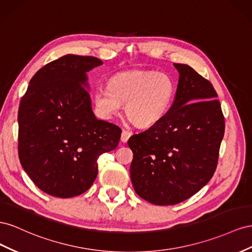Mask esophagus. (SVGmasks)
<instances>
[{
    "label": "esophagus",
    "mask_w": 252,
    "mask_h": 252,
    "mask_svg": "<svg viewBox=\"0 0 252 252\" xmlns=\"http://www.w3.org/2000/svg\"><path fill=\"white\" fill-rule=\"evenodd\" d=\"M131 135H132L131 132H128L126 130H124V131H122V133H121V141L122 142H126L128 140V138L131 137Z\"/></svg>",
    "instance_id": "1"
}]
</instances>
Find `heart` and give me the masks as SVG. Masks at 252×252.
<instances>
[{"label":"heart","instance_id":"1","mask_svg":"<svg viewBox=\"0 0 252 252\" xmlns=\"http://www.w3.org/2000/svg\"><path fill=\"white\" fill-rule=\"evenodd\" d=\"M174 96V82L166 73L131 71L113 77L107 86H98L93 102L99 116L109 119L125 105L126 117L138 126L160 120Z\"/></svg>","mask_w":252,"mask_h":252}]
</instances>
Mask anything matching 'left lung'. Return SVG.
<instances>
[{"instance_id": "left-lung-1", "label": "left lung", "mask_w": 252, "mask_h": 252, "mask_svg": "<svg viewBox=\"0 0 252 252\" xmlns=\"http://www.w3.org/2000/svg\"><path fill=\"white\" fill-rule=\"evenodd\" d=\"M179 73L176 94L166 115L145 132L131 136V179L147 202L169 206L203 188L218 166L225 119L209 80L187 64Z\"/></svg>"}]
</instances>
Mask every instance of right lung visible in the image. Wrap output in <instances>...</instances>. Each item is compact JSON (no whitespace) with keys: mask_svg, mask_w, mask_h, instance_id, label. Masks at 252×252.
I'll return each mask as SVG.
<instances>
[{"mask_svg":"<svg viewBox=\"0 0 252 252\" xmlns=\"http://www.w3.org/2000/svg\"><path fill=\"white\" fill-rule=\"evenodd\" d=\"M91 56L66 55L39 69L21 99L20 162L40 190L80 195L98 174V157L116 149L121 128L95 117L86 73L102 65Z\"/></svg>","mask_w":252,"mask_h":252,"instance_id":"add662e5","label":"right lung"}]
</instances>
